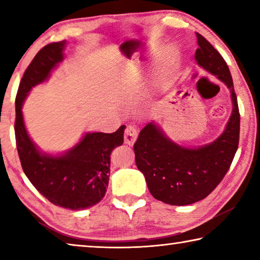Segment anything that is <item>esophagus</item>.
<instances>
[{
  "mask_svg": "<svg viewBox=\"0 0 260 260\" xmlns=\"http://www.w3.org/2000/svg\"><path fill=\"white\" fill-rule=\"evenodd\" d=\"M136 139H138V129H136V127L128 125L125 129V143L128 144V146H132V144H134Z\"/></svg>",
  "mask_w": 260,
  "mask_h": 260,
  "instance_id": "1",
  "label": "esophagus"
}]
</instances>
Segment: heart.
<instances>
[{
  "label": "heart",
  "mask_w": 260,
  "mask_h": 260,
  "mask_svg": "<svg viewBox=\"0 0 260 260\" xmlns=\"http://www.w3.org/2000/svg\"><path fill=\"white\" fill-rule=\"evenodd\" d=\"M161 50L162 49H160V48H156L155 49V51L157 52H160ZM162 60H164L166 70H169V71H172V70L177 68L180 61V55L177 48L166 47L164 51H162Z\"/></svg>",
  "instance_id": "heart-1"
}]
</instances>
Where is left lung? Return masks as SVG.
Segmentation results:
<instances>
[{
	"mask_svg": "<svg viewBox=\"0 0 260 260\" xmlns=\"http://www.w3.org/2000/svg\"><path fill=\"white\" fill-rule=\"evenodd\" d=\"M197 65L217 77L231 91L232 114L225 131L211 143L183 147L167 138L156 121L144 126L134 144L135 162L149 191L170 205H188L204 200L225 177L240 138V113L226 61L213 46L196 33Z\"/></svg>",
	"mask_w": 260,
	"mask_h": 260,
	"instance_id": "left-lung-1",
	"label": "left lung"
}]
</instances>
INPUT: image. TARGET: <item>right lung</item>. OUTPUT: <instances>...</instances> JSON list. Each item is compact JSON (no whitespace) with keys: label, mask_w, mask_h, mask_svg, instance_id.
<instances>
[{"label":"right lung","mask_w":260,"mask_h":260,"mask_svg":"<svg viewBox=\"0 0 260 260\" xmlns=\"http://www.w3.org/2000/svg\"><path fill=\"white\" fill-rule=\"evenodd\" d=\"M65 46L64 40L43 47L26 69L16 98L15 134L21 167L30 183L52 204L78 211L91 208L104 197L110 155L124 142L126 126L111 134L88 132L76 146L56 155L41 151L33 142L21 111L24 101L63 61Z\"/></svg>","instance_id":"add662e5"}]
</instances>
